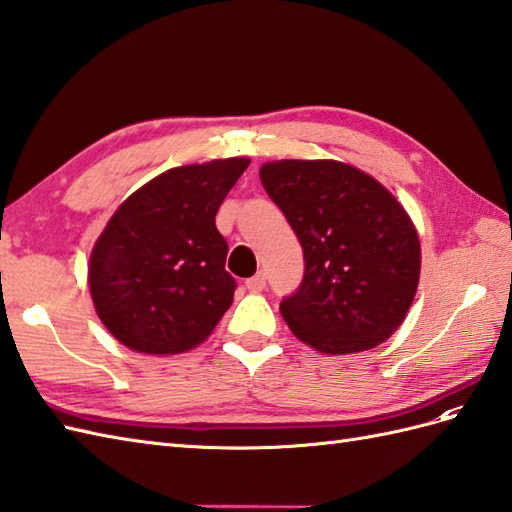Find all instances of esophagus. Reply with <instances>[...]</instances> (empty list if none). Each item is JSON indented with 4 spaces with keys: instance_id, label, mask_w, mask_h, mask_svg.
Listing matches in <instances>:
<instances>
[{
    "instance_id": "1",
    "label": "esophagus",
    "mask_w": 512,
    "mask_h": 512,
    "mask_svg": "<svg viewBox=\"0 0 512 512\" xmlns=\"http://www.w3.org/2000/svg\"><path fill=\"white\" fill-rule=\"evenodd\" d=\"M246 287L251 292H261V290H264V287H266V272H257L255 277H251V279L246 281Z\"/></svg>"
}]
</instances>
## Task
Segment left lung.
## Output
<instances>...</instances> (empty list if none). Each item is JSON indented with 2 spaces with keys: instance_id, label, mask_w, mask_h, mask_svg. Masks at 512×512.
Here are the masks:
<instances>
[{
  "instance_id": "left-lung-1",
  "label": "left lung",
  "mask_w": 512,
  "mask_h": 512,
  "mask_svg": "<svg viewBox=\"0 0 512 512\" xmlns=\"http://www.w3.org/2000/svg\"><path fill=\"white\" fill-rule=\"evenodd\" d=\"M305 253L298 290L281 303L292 333L324 355L370 350L404 322L422 251L385 186L335 160H279L259 170Z\"/></svg>"
}]
</instances>
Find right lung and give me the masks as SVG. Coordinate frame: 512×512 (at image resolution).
<instances>
[{
	"instance_id": "add662e5",
	"label": "right lung",
	"mask_w": 512,
	"mask_h": 512,
	"mask_svg": "<svg viewBox=\"0 0 512 512\" xmlns=\"http://www.w3.org/2000/svg\"><path fill=\"white\" fill-rule=\"evenodd\" d=\"M251 164L229 157L170 168L116 209L90 255L99 320L144 355H175L205 342L233 303L218 207Z\"/></svg>"
}]
</instances>
